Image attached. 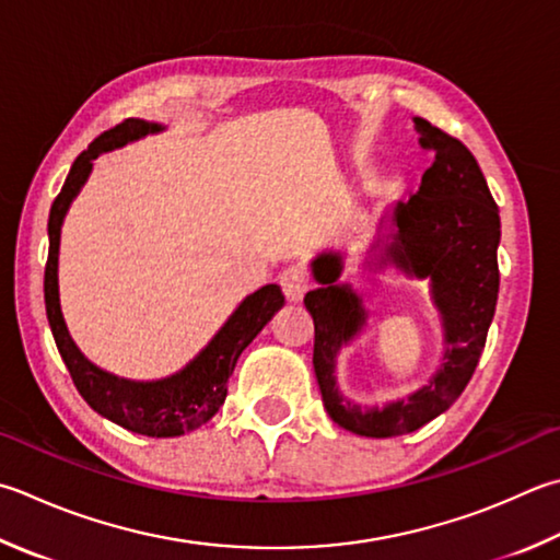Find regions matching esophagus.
<instances>
[{
  "mask_svg": "<svg viewBox=\"0 0 560 560\" xmlns=\"http://www.w3.org/2000/svg\"><path fill=\"white\" fill-rule=\"evenodd\" d=\"M280 288L284 292L288 302H302L304 292L310 290V278L302 268H288L280 276Z\"/></svg>",
  "mask_w": 560,
  "mask_h": 560,
  "instance_id": "1",
  "label": "esophagus"
}]
</instances>
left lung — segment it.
Wrapping results in <instances>:
<instances>
[{"mask_svg":"<svg viewBox=\"0 0 560 560\" xmlns=\"http://www.w3.org/2000/svg\"><path fill=\"white\" fill-rule=\"evenodd\" d=\"M415 126L434 163L421 175L419 192L395 207L380 266L431 280L448 343L441 371L402 402L383 409L348 402L336 387V353L361 331L365 310L348 284H336L339 253H324L312 262L324 288L304 294V307L314 319L312 361L322 402L336 424L371 439L409 434L456 402L478 368L500 292V209L478 161L458 139L421 116H415Z\"/></svg>","mask_w":560,"mask_h":560,"instance_id":"left-lung-1","label":"left lung"}]
</instances>
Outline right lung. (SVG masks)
I'll list each match as a JSON object with an SVG mask.
<instances>
[{"label": "right lung", "instance_id": "1", "mask_svg": "<svg viewBox=\"0 0 560 560\" xmlns=\"http://www.w3.org/2000/svg\"><path fill=\"white\" fill-rule=\"evenodd\" d=\"M153 131H161V126L141 119H124L114 129L100 133L88 145V151H82L75 158L66 177V185H62L56 202L50 207V246L46 260L44 298L52 339H56L62 363L68 365L72 383H75L84 402L97 415L133 431V434L167 439L195 431L217 415L226 399V380L234 373L238 355L256 339L262 326L272 319V314L282 307L284 298L278 284H266L258 292L248 294L238 304V310L229 316V322L221 326V331L185 371L173 377L155 380V383H131V380L104 373L78 351V346L70 339L66 322H62L58 300V246L62 219H66L72 197L80 192V187L88 180L94 158L102 151L119 149L126 141L141 139V136Z\"/></svg>", "mask_w": 560, "mask_h": 560}]
</instances>
